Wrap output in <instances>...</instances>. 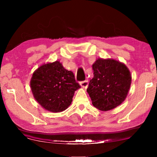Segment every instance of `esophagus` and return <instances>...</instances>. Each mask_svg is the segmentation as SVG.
Returning <instances> with one entry per match:
<instances>
[{"mask_svg":"<svg viewBox=\"0 0 157 157\" xmlns=\"http://www.w3.org/2000/svg\"><path fill=\"white\" fill-rule=\"evenodd\" d=\"M80 85H81V87L86 88L88 86V85H89V81L85 80L83 81H81V82H80Z\"/></svg>","mask_w":157,"mask_h":157,"instance_id":"1","label":"esophagus"}]
</instances>
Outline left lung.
Wrapping results in <instances>:
<instances>
[{
	"mask_svg": "<svg viewBox=\"0 0 157 157\" xmlns=\"http://www.w3.org/2000/svg\"><path fill=\"white\" fill-rule=\"evenodd\" d=\"M92 68L94 77L87 92L92 104L101 111H109L125 100L132 83V75L125 64L111 59H98Z\"/></svg>",
	"mask_w": 157,
	"mask_h": 157,
	"instance_id": "8db88e82",
	"label": "left lung"
}]
</instances>
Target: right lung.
<instances>
[{
  "label": "right lung",
  "instance_id": "right-lung-1",
  "mask_svg": "<svg viewBox=\"0 0 157 157\" xmlns=\"http://www.w3.org/2000/svg\"><path fill=\"white\" fill-rule=\"evenodd\" d=\"M34 98L46 110L61 112L72 102L74 92L81 88L74 73L63 68L59 61L48 63L36 69L31 80Z\"/></svg>",
  "mask_w": 157,
  "mask_h": 157
}]
</instances>
